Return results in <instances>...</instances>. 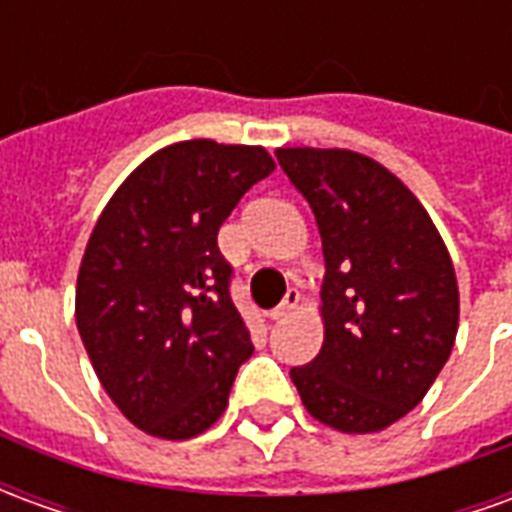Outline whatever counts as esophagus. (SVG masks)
<instances>
[{"label":"esophagus","instance_id":"esophagus-1","mask_svg":"<svg viewBox=\"0 0 512 512\" xmlns=\"http://www.w3.org/2000/svg\"><path fill=\"white\" fill-rule=\"evenodd\" d=\"M299 290H293L290 288L288 293H285V299L279 301L277 307H274V310L268 312V318H271V321H282V318H288L290 312L296 310V307H299Z\"/></svg>","mask_w":512,"mask_h":512}]
</instances>
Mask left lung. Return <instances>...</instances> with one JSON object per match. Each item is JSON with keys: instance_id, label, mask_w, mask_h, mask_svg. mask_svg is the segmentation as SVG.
Returning <instances> with one entry per match:
<instances>
[{"instance_id": "left-lung-1", "label": "left lung", "mask_w": 512, "mask_h": 512, "mask_svg": "<svg viewBox=\"0 0 512 512\" xmlns=\"http://www.w3.org/2000/svg\"><path fill=\"white\" fill-rule=\"evenodd\" d=\"M323 241V345L290 378L312 417L376 433L425 397L458 334V282L428 211L354 150L279 147Z\"/></svg>"}]
</instances>
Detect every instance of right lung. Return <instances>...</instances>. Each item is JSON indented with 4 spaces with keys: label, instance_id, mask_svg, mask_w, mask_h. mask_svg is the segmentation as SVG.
Masks as SVG:
<instances>
[{
    "label": "right lung",
    "instance_id": "right-lung-1",
    "mask_svg": "<svg viewBox=\"0 0 512 512\" xmlns=\"http://www.w3.org/2000/svg\"><path fill=\"white\" fill-rule=\"evenodd\" d=\"M271 172L263 147L175 142L145 158L95 222L76 326L106 395L150 436L180 441L211 428L255 351L216 235Z\"/></svg>",
    "mask_w": 512,
    "mask_h": 512
}]
</instances>
